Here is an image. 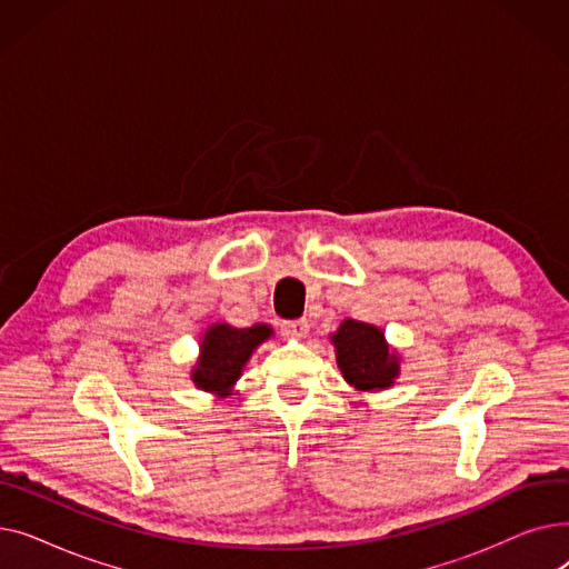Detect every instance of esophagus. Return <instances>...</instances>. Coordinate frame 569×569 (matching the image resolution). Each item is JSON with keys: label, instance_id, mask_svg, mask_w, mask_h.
I'll use <instances>...</instances> for the list:
<instances>
[{"label": "esophagus", "instance_id": "1", "mask_svg": "<svg viewBox=\"0 0 569 569\" xmlns=\"http://www.w3.org/2000/svg\"><path fill=\"white\" fill-rule=\"evenodd\" d=\"M281 332H283V337H288V339H302V337H307V332H309V320H307V318L286 320V322L281 325Z\"/></svg>", "mask_w": 569, "mask_h": 569}]
</instances>
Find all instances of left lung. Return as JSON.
Listing matches in <instances>:
<instances>
[{
	"label": "left lung",
	"mask_w": 569,
	"mask_h": 569,
	"mask_svg": "<svg viewBox=\"0 0 569 569\" xmlns=\"http://www.w3.org/2000/svg\"><path fill=\"white\" fill-rule=\"evenodd\" d=\"M337 348V365L357 392H380L392 387L401 371V360L385 341L382 330L360 320H343L330 337Z\"/></svg>",
	"instance_id": "left-lung-1"
}]
</instances>
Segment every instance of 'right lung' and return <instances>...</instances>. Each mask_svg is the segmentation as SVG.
<instances>
[{
	"mask_svg": "<svg viewBox=\"0 0 569 569\" xmlns=\"http://www.w3.org/2000/svg\"><path fill=\"white\" fill-rule=\"evenodd\" d=\"M272 335V327L262 322L244 330H237L228 322L209 325L200 341V357L191 371V380L198 390L228 397L251 352Z\"/></svg>",
	"mask_w": 569,
	"mask_h": 569,
	"instance_id": "1",
	"label": "right lung"
}]
</instances>
